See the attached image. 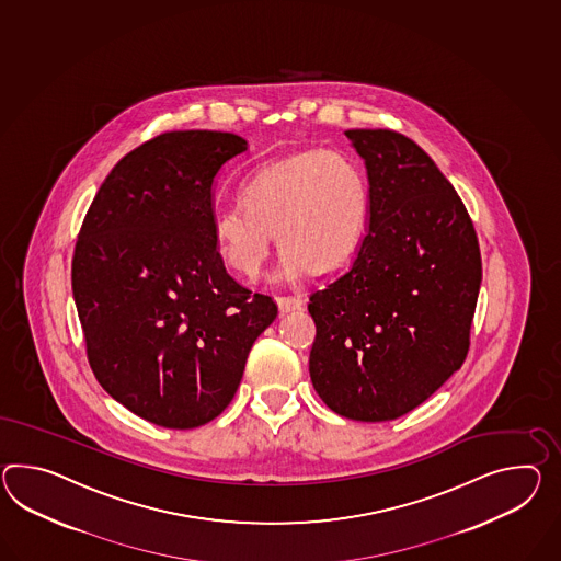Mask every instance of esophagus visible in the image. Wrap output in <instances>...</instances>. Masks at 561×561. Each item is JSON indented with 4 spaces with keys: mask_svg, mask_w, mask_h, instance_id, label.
<instances>
[{
    "mask_svg": "<svg viewBox=\"0 0 561 561\" xmlns=\"http://www.w3.org/2000/svg\"><path fill=\"white\" fill-rule=\"evenodd\" d=\"M301 300L300 296H277V306H279V312H291V310H300Z\"/></svg>",
    "mask_w": 561,
    "mask_h": 561,
    "instance_id": "obj_1",
    "label": "esophagus"
}]
</instances>
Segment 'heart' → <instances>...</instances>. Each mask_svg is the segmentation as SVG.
Returning <instances> with one entry per match:
<instances>
[{
	"mask_svg": "<svg viewBox=\"0 0 561 561\" xmlns=\"http://www.w3.org/2000/svg\"><path fill=\"white\" fill-rule=\"evenodd\" d=\"M241 203L213 219V241L227 267L257 279L277 239V277L339 270L353 257L369 217V184L344 153L301 150L255 168Z\"/></svg>",
	"mask_w": 561,
	"mask_h": 561,
	"instance_id": "obj_1",
	"label": "heart"
}]
</instances>
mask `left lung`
I'll return each instance as SVG.
<instances>
[{
	"mask_svg": "<svg viewBox=\"0 0 561 561\" xmlns=\"http://www.w3.org/2000/svg\"><path fill=\"white\" fill-rule=\"evenodd\" d=\"M369 176V231L310 296V377L330 410L389 422L462 367L482 261L474 225L434 160L391 129H348Z\"/></svg>",
	"mask_w": 561,
	"mask_h": 561,
	"instance_id": "1",
	"label": "left lung"
}]
</instances>
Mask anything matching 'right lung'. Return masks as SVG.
<instances>
[{"label": "right lung", "mask_w": 561, "mask_h": 561, "mask_svg": "<svg viewBox=\"0 0 561 561\" xmlns=\"http://www.w3.org/2000/svg\"><path fill=\"white\" fill-rule=\"evenodd\" d=\"M247 151L222 131H168L101 184L72 257V296L96 381L151 424L191 430L231 403L247 356L277 316L227 274L213 188Z\"/></svg>", "instance_id": "add662e5"}]
</instances>
